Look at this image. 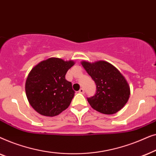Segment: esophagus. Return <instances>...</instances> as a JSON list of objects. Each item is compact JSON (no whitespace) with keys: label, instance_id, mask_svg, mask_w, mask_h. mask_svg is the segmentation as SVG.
<instances>
[{"label":"esophagus","instance_id":"obj_1","mask_svg":"<svg viewBox=\"0 0 156 156\" xmlns=\"http://www.w3.org/2000/svg\"><path fill=\"white\" fill-rule=\"evenodd\" d=\"M79 92L80 93H81V94H84V89L83 88H81L80 90H79Z\"/></svg>","mask_w":156,"mask_h":156}]
</instances>
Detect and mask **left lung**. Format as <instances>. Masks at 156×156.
Returning a JSON list of instances; mask_svg holds the SVG:
<instances>
[{
	"mask_svg": "<svg viewBox=\"0 0 156 156\" xmlns=\"http://www.w3.org/2000/svg\"><path fill=\"white\" fill-rule=\"evenodd\" d=\"M82 65L97 86L94 96L87 98L91 107L104 114H114L120 111L130 96V87L124 76L106 61H83Z\"/></svg>",
	"mask_w": 156,
	"mask_h": 156,
	"instance_id": "1",
	"label": "left lung"
}]
</instances>
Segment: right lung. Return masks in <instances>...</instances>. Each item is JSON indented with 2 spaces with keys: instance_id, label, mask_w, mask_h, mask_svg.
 Masks as SVG:
<instances>
[{
  "instance_id": "1",
  "label": "right lung",
  "mask_w": 156,
  "mask_h": 156,
  "mask_svg": "<svg viewBox=\"0 0 156 156\" xmlns=\"http://www.w3.org/2000/svg\"><path fill=\"white\" fill-rule=\"evenodd\" d=\"M74 65L72 60L51 57L32 69L25 82V93L30 104L37 113L55 116L68 108L74 91L65 75Z\"/></svg>"
}]
</instances>
